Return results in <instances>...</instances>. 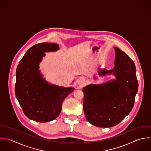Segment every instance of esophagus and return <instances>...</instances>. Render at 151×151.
I'll return each instance as SVG.
<instances>
[{
  "label": "esophagus",
  "mask_w": 151,
  "mask_h": 151,
  "mask_svg": "<svg viewBox=\"0 0 151 151\" xmlns=\"http://www.w3.org/2000/svg\"><path fill=\"white\" fill-rule=\"evenodd\" d=\"M84 82H85V81H84L83 79H80L78 80V84L79 85H83Z\"/></svg>",
  "instance_id": "obj_1"
}]
</instances>
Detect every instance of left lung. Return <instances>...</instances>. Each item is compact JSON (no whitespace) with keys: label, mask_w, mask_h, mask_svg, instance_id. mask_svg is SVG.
I'll return each mask as SVG.
<instances>
[{"label":"left lung","mask_w":151,"mask_h":151,"mask_svg":"<svg viewBox=\"0 0 151 151\" xmlns=\"http://www.w3.org/2000/svg\"><path fill=\"white\" fill-rule=\"evenodd\" d=\"M115 58L112 70L99 69V76L113 75L115 79L101 84L83 87V111L92 125L109 128L118 125L131 112L138 90L134 61L123 51L114 47Z\"/></svg>","instance_id":"8db88e82"}]
</instances>
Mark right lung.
Instances as JSON below:
<instances>
[{
	"mask_svg": "<svg viewBox=\"0 0 151 151\" xmlns=\"http://www.w3.org/2000/svg\"><path fill=\"white\" fill-rule=\"evenodd\" d=\"M59 49L56 43L36 44L26 52L17 67L15 95L25 115L33 121L43 123L55 119L63 101L74 91L72 87L49 83L39 70L45 52Z\"/></svg>",
	"mask_w": 151,
	"mask_h": 151,
	"instance_id": "add662e5",
	"label": "right lung"
}]
</instances>
